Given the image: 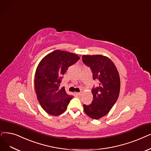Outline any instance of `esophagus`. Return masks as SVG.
I'll return each mask as SVG.
<instances>
[{"instance_id":"1","label":"esophagus","mask_w":151,"mask_h":151,"mask_svg":"<svg viewBox=\"0 0 151 151\" xmlns=\"http://www.w3.org/2000/svg\"><path fill=\"white\" fill-rule=\"evenodd\" d=\"M76 94H77V96H81V95H82V93H76Z\"/></svg>"}]
</instances>
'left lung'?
<instances>
[{
	"instance_id": "8db88e82",
	"label": "left lung",
	"mask_w": 151,
	"mask_h": 151,
	"mask_svg": "<svg viewBox=\"0 0 151 151\" xmlns=\"http://www.w3.org/2000/svg\"><path fill=\"white\" fill-rule=\"evenodd\" d=\"M83 63L89 67L93 79L99 81V86L92 89L93 100L86 106L84 112L93 119L98 120L106 115L119 96L120 79L119 71L110 58L102 55H84Z\"/></svg>"
}]
</instances>
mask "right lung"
<instances>
[{
    "mask_svg": "<svg viewBox=\"0 0 151 151\" xmlns=\"http://www.w3.org/2000/svg\"><path fill=\"white\" fill-rule=\"evenodd\" d=\"M80 57L75 54L55 50L45 55L38 64L35 76L37 99L47 114L57 116L63 113L73 96L65 88H60L62 75Z\"/></svg>",
    "mask_w": 151,
    "mask_h": 151,
    "instance_id": "right-lung-1",
    "label": "right lung"
}]
</instances>
